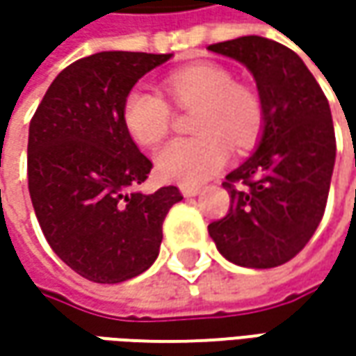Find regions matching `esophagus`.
<instances>
[{
    "label": "esophagus",
    "mask_w": 356,
    "mask_h": 356,
    "mask_svg": "<svg viewBox=\"0 0 356 356\" xmlns=\"http://www.w3.org/2000/svg\"><path fill=\"white\" fill-rule=\"evenodd\" d=\"M180 192H182L184 198H194L202 192V188L200 186H180Z\"/></svg>",
    "instance_id": "esophagus-1"
}]
</instances>
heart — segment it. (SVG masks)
Instances as JSON below:
<instances>
[{"mask_svg": "<svg viewBox=\"0 0 356 356\" xmlns=\"http://www.w3.org/2000/svg\"><path fill=\"white\" fill-rule=\"evenodd\" d=\"M172 101L196 108L194 138H176L154 156L160 178L178 184H202L222 170L232 148H248L261 130V104L252 90L236 85L234 75L220 65H192L166 79ZM122 120L136 143L152 146L170 129L168 101L148 87H134L124 97Z\"/></svg>", "mask_w": 356, "mask_h": 356, "instance_id": "heart-1", "label": "heart"}]
</instances>
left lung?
Listing matches in <instances>:
<instances>
[{
    "instance_id": "1",
    "label": "left lung",
    "mask_w": 356,
    "mask_h": 356,
    "mask_svg": "<svg viewBox=\"0 0 356 356\" xmlns=\"http://www.w3.org/2000/svg\"><path fill=\"white\" fill-rule=\"evenodd\" d=\"M208 49L252 73L264 115L255 152L226 176L229 212L208 232L227 261L277 267L305 248L327 206L337 154L329 101L301 57L277 41L245 35Z\"/></svg>"
}]
</instances>
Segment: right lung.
Wrapping results in <instances>:
<instances>
[{
    "instance_id": "1",
    "label": "right lung",
    "mask_w": 356,
    "mask_h": 356,
    "mask_svg": "<svg viewBox=\"0 0 356 356\" xmlns=\"http://www.w3.org/2000/svg\"><path fill=\"white\" fill-rule=\"evenodd\" d=\"M172 55L103 51L63 69L29 124L27 178L51 250L85 280L120 283L154 264L162 222L182 194L138 190L152 162L122 120V103Z\"/></svg>"
}]
</instances>
